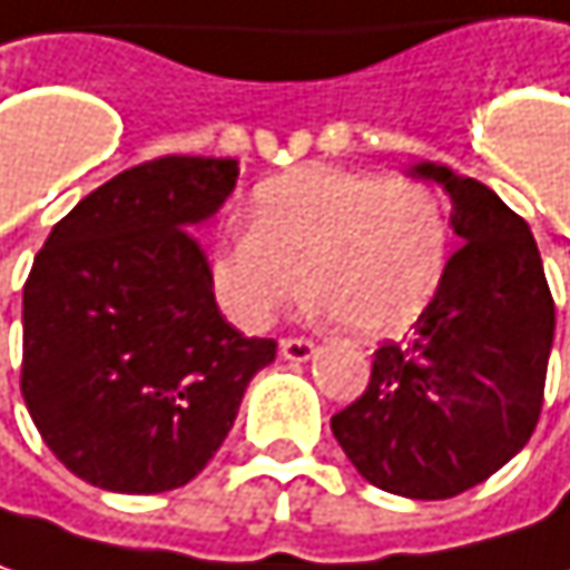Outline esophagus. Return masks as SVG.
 Here are the masks:
<instances>
[{"label": "esophagus", "mask_w": 570, "mask_h": 570, "mask_svg": "<svg viewBox=\"0 0 570 570\" xmlns=\"http://www.w3.org/2000/svg\"><path fill=\"white\" fill-rule=\"evenodd\" d=\"M281 355L286 362H309L316 355V345L313 338H281Z\"/></svg>", "instance_id": "34e87169"}]
</instances>
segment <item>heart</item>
Listing matches in <instances>:
<instances>
[{"label":"heart","instance_id":"1","mask_svg":"<svg viewBox=\"0 0 570 570\" xmlns=\"http://www.w3.org/2000/svg\"><path fill=\"white\" fill-rule=\"evenodd\" d=\"M247 227L212 254L215 293L237 326L261 330L303 286L355 336L404 330L434 296L446 222L431 188L365 169L306 166L264 181Z\"/></svg>","mask_w":570,"mask_h":570}]
</instances>
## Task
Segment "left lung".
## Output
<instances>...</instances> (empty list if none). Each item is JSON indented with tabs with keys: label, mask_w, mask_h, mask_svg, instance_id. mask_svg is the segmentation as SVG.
Returning <instances> with one entry per match:
<instances>
[{
	"label": "left lung",
	"mask_w": 570,
	"mask_h": 570,
	"mask_svg": "<svg viewBox=\"0 0 570 570\" xmlns=\"http://www.w3.org/2000/svg\"><path fill=\"white\" fill-rule=\"evenodd\" d=\"M411 173L446 188L460 247L414 333L375 348L362 397L330 424L372 487L450 499L490 480L532 438L554 299L529 225L490 185L438 163Z\"/></svg>",
	"instance_id": "left-lung-1"
}]
</instances>
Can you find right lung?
Instances as JSON below:
<instances>
[{"instance_id":"obj_1","label":"right lung","mask_w":570,"mask_h":570,"mask_svg":"<svg viewBox=\"0 0 570 570\" xmlns=\"http://www.w3.org/2000/svg\"><path fill=\"white\" fill-rule=\"evenodd\" d=\"M237 159L163 156L104 181L51 228L22 293V397L48 450L110 492L176 490L232 431L274 338L218 313L198 222Z\"/></svg>"}]
</instances>
